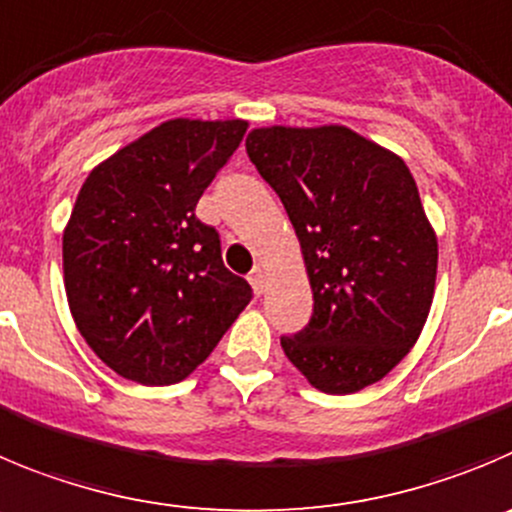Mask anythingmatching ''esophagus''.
I'll return each mask as SVG.
<instances>
[{
	"mask_svg": "<svg viewBox=\"0 0 512 512\" xmlns=\"http://www.w3.org/2000/svg\"><path fill=\"white\" fill-rule=\"evenodd\" d=\"M247 280H250L252 290H255V295H262L265 293V272H262V267H255V270L247 275Z\"/></svg>",
	"mask_w": 512,
	"mask_h": 512,
	"instance_id": "obj_1",
	"label": "esophagus"
}]
</instances>
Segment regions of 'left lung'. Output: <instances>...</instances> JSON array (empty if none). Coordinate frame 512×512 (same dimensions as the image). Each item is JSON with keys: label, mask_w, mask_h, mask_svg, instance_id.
I'll return each mask as SVG.
<instances>
[{"label": "left lung", "mask_w": 512, "mask_h": 512, "mask_svg": "<svg viewBox=\"0 0 512 512\" xmlns=\"http://www.w3.org/2000/svg\"><path fill=\"white\" fill-rule=\"evenodd\" d=\"M247 156L300 240L313 313L285 356L315 389L353 394L417 343L437 278V237L407 164L343 126L257 128Z\"/></svg>", "instance_id": "1"}]
</instances>
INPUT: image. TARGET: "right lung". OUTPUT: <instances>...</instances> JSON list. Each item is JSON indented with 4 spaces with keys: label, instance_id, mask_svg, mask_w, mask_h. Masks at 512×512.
I'll list each match as a JSON object with an SVG mask.
<instances>
[{
    "label": "right lung",
    "instance_id": "1",
    "mask_svg": "<svg viewBox=\"0 0 512 512\" xmlns=\"http://www.w3.org/2000/svg\"><path fill=\"white\" fill-rule=\"evenodd\" d=\"M245 131V121H166L80 189L62 234L65 293L80 336L123 379H186L252 300L224 267L217 229L194 214Z\"/></svg>",
    "mask_w": 512,
    "mask_h": 512
}]
</instances>
